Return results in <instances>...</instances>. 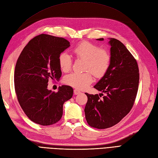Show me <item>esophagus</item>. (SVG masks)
<instances>
[{
	"mask_svg": "<svg viewBox=\"0 0 158 158\" xmlns=\"http://www.w3.org/2000/svg\"><path fill=\"white\" fill-rule=\"evenodd\" d=\"M74 94H75V95H78V94H80V92L79 90H78V89H74Z\"/></svg>",
	"mask_w": 158,
	"mask_h": 158,
	"instance_id": "34e87169",
	"label": "esophagus"
}]
</instances>
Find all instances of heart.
<instances>
[{"label":"heart","instance_id":"1","mask_svg":"<svg viewBox=\"0 0 158 158\" xmlns=\"http://www.w3.org/2000/svg\"><path fill=\"white\" fill-rule=\"evenodd\" d=\"M74 53L78 58L85 60V70H90L95 76H102L108 70L111 56L109 52L92 43L84 41L80 43L73 49ZM59 64L62 71L68 72L72 65V59L68 52H63L59 56ZM90 71L84 73H73L66 76L64 82L78 89H84L92 84L94 78Z\"/></svg>","mask_w":158,"mask_h":158}]
</instances>
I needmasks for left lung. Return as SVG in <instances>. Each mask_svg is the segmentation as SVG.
Masks as SVG:
<instances>
[{
  "label": "left lung",
  "mask_w": 158,
  "mask_h": 158,
  "mask_svg": "<svg viewBox=\"0 0 158 158\" xmlns=\"http://www.w3.org/2000/svg\"><path fill=\"white\" fill-rule=\"evenodd\" d=\"M111 63L103 77L94 88L106 95L88 94L84 109L91 127L104 129L115 125L130 112L139 84L137 62L125 45L114 38H109ZM103 41V38L97 39ZM103 95V94H100Z\"/></svg>",
  "instance_id": "obj_1"
}]
</instances>
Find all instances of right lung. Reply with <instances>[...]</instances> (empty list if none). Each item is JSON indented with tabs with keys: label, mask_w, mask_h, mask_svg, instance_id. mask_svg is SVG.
<instances>
[{
	"label": "right lung",
	"mask_w": 158,
	"mask_h": 158,
	"mask_svg": "<svg viewBox=\"0 0 158 158\" xmlns=\"http://www.w3.org/2000/svg\"><path fill=\"white\" fill-rule=\"evenodd\" d=\"M70 46L63 37L41 34L29 41L18 59L14 86L18 102L27 117L39 125L58 122L64 103L73 97L69 85L60 86L57 92L47 88L49 79H60L59 56Z\"/></svg>",
	"instance_id": "1"
}]
</instances>
